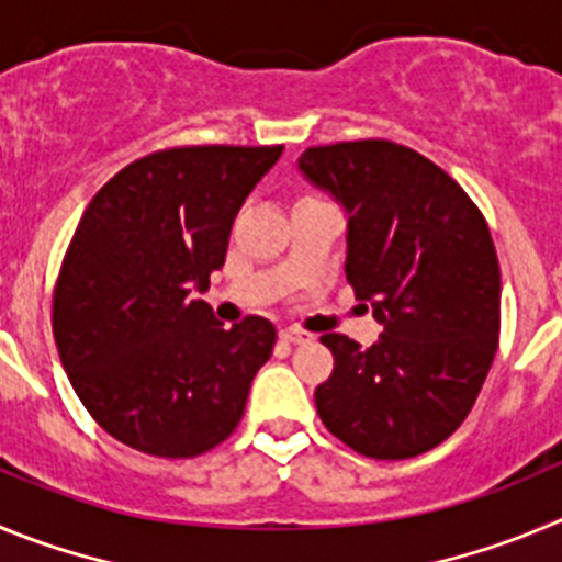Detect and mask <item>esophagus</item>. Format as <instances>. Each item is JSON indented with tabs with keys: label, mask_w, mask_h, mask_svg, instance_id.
Listing matches in <instances>:
<instances>
[{
	"label": "esophagus",
	"mask_w": 562,
	"mask_h": 562,
	"mask_svg": "<svg viewBox=\"0 0 562 562\" xmlns=\"http://www.w3.org/2000/svg\"><path fill=\"white\" fill-rule=\"evenodd\" d=\"M311 338V333L300 330V327H285V330H280V341L282 344H302Z\"/></svg>",
	"instance_id": "esophagus-1"
}]
</instances>
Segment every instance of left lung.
<instances>
[{"instance_id":"8db88e82","label":"left lung","mask_w":562,"mask_h":562,"mask_svg":"<svg viewBox=\"0 0 562 562\" xmlns=\"http://www.w3.org/2000/svg\"><path fill=\"white\" fill-rule=\"evenodd\" d=\"M300 173L347 215L344 274L383 327L372 347L322 336L336 367L316 386L318 417L363 457L431 451L462 426L498 347L487 221L442 168L386 139L307 148Z\"/></svg>"}]
</instances>
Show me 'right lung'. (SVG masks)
Returning a JSON list of instances; mask_svg holds the SVG:
<instances>
[{
    "label": "right lung",
    "instance_id": "1",
    "mask_svg": "<svg viewBox=\"0 0 562 562\" xmlns=\"http://www.w3.org/2000/svg\"><path fill=\"white\" fill-rule=\"evenodd\" d=\"M280 154L282 145L159 150L86 206L55 285L53 336L86 412L128 448L199 457L244 417L277 330L262 316L224 330L199 293Z\"/></svg>",
    "mask_w": 562,
    "mask_h": 562
}]
</instances>
